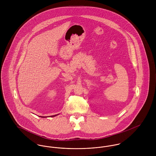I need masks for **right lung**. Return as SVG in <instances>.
<instances>
[{
	"mask_svg": "<svg viewBox=\"0 0 156 156\" xmlns=\"http://www.w3.org/2000/svg\"><path fill=\"white\" fill-rule=\"evenodd\" d=\"M56 115H53V116H56ZM43 117L45 118L44 116H41V118H43Z\"/></svg>",
	"mask_w": 156,
	"mask_h": 156,
	"instance_id": "obj_1",
	"label": "right lung"
}]
</instances>
